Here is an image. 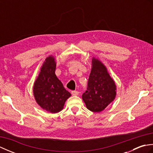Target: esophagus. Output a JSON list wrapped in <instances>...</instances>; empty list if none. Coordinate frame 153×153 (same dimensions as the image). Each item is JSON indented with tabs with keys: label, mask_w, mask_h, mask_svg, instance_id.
<instances>
[{
	"label": "esophagus",
	"mask_w": 153,
	"mask_h": 153,
	"mask_svg": "<svg viewBox=\"0 0 153 153\" xmlns=\"http://www.w3.org/2000/svg\"><path fill=\"white\" fill-rule=\"evenodd\" d=\"M71 95L74 96H77L79 95V92L77 91H71Z\"/></svg>",
	"instance_id": "esophagus-1"
}]
</instances>
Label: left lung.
<instances>
[{
    "instance_id": "obj_1",
    "label": "left lung",
    "mask_w": 153,
    "mask_h": 153,
    "mask_svg": "<svg viewBox=\"0 0 153 153\" xmlns=\"http://www.w3.org/2000/svg\"><path fill=\"white\" fill-rule=\"evenodd\" d=\"M116 90L114 81L105 65L93 57L87 91L82 95L87 108L93 112L102 111L114 100Z\"/></svg>"
}]
</instances>
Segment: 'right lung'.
<instances>
[{
	"label": "right lung",
	"instance_id": "add662e5",
	"mask_svg": "<svg viewBox=\"0 0 153 153\" xmlns=\"http://www.w3.org/2000/svg\"><path fill=\"white\" fill-rule=\"evenodd\" d=\"M56 66L54 56L47 57L33 85V95L37 103L51 113L61 111L66 100L71 96L55 74Z\"/></svg>",
	"mask_w": 153,
	"mask_h": 153
}]
</instances>
